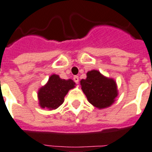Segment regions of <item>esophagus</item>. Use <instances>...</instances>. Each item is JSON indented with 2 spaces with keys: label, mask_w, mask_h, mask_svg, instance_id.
<instances>
[{
  "label": "esophagus",
  "mask_w": 152,
  "mask_h": 152,
  "mask_svg": "<svg viewBox=\"0 0 152 152\" xmlns=\"http://www.w3.org/2000/svg\"><path fill=\"white\" fill-rule=\"evenodd\" d=\"M73 79H74L75 83L78 84V82H79V77H78V76H74Z\"/></svg>",
  "instance_id": "esophagus-1"
}]
</instances>
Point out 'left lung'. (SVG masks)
I'll list each match as a JSON object with an SVG mask.
<instances>
[{
    "label": "left lung",
    "instance_id": "8db88e82",
    "mask_svg": "<svg viewBox=\"0 0 152 152\" xmlns=\"http://www.w3.org/2000/svg\"><path fill=\"white\" fill-rule=\"evenodd\" d=\"M86 76L80 83L88 102L99 109L110 107L118 96L115 80L105 77L96 70L88 71Z\"/></svg>",
    "mask_w": 152,
    "mask_h": 152
}]
</instances>
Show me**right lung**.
I'll use <instances>...</instances> for the list:
<instances>
[{
  "instance_id": "add662e5",
  "label": "right lung",
  "mask_w": 152,
  "mask_h": 152,
  "mask_svg": "<svg viewBox=\"0 0 152 152\" xmlns=\"http://www.w3.org/2000/svg\"><path fill=\"white\" fill-rule=\"evenodd\" d=\"M75 86L73 80L62 79L57 75H51L48 82L37 93L40 107L48 110L58 108L64 103L68 91L75 88Z\"/></svg>"
}]
</instances>
